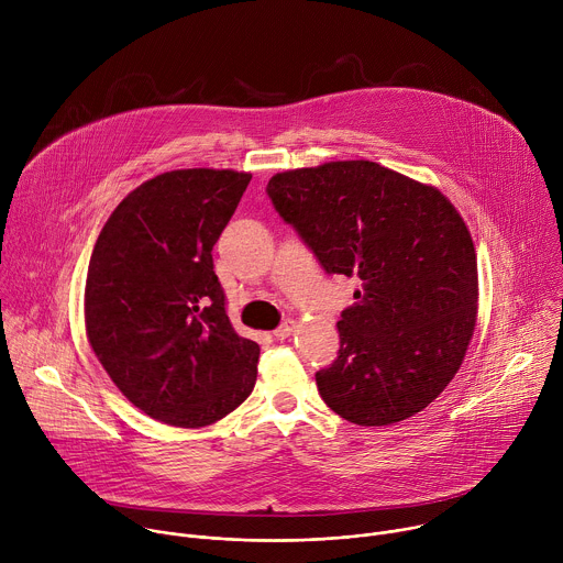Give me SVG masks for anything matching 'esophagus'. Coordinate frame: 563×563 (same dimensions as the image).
<instances>
[{
    "mask_svg": "<svg viewBox=\"0 0 563 563\" xmlns=\"http://www.w3.org/2000/svg\"><path fill=\"white\" fill-rule=\"evenodd\" d=\"M294 320H285V323L278 328V330H274V339L276 341H285V339H289L291 336V332H294Z\"/></svg>",
    "mask_w": 563,
    "mask_h": 563,
    "instance_id": "1",
    "label": "esophagus"
}]
</instances>
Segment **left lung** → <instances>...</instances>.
<instances>
[{"mask_svg": "<svg viewBox=\"0 0 563 563\" xmlns=\"http://www.w3.org/2000/svg\"><path fill=\"white\" fill-rule=\"evenodd\" d=\"M267 194L325 272L361 280L336 323L339 356L316 372L320 398L356 426L428 408L476 328V252L456 207L369 159L280 172Z\"/></svg>", "mask_w": 563, "mask_h": 563, "instance_id": "left-lung-1", "label": "left lung"}]
</instances>
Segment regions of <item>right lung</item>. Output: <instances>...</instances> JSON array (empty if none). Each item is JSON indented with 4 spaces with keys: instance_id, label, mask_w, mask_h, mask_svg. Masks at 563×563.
Masks as SVG:
<instances>
[{
    "instance_id": "right-lung-1",
    "label": "right lung",
    "mask_w": 563,
    "mask_h": 563,
    "mask_svg": "<svg viewBox=\"0 0 563 563\" xmlns=\"http://www.w3.org/2000/svg\"><path fill=\"white\" fill-rule=\"evenodd\" d=\"M250 180L205 167L159 174L98 235L87 339L118 389L159 423L211 426L256 385L261 347L233 332L211 258Z\"/></svg>"
}]
</instances>
